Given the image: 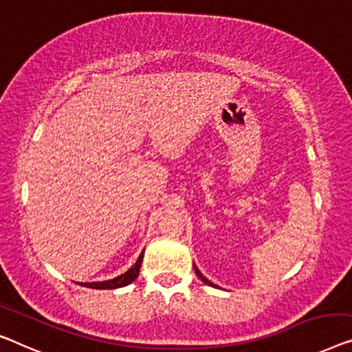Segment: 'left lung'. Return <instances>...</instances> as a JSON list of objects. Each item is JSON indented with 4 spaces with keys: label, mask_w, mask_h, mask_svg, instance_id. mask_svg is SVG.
Listing matches in <instances>:
<instances>
[{
    "label": "left lung",
    "mask_w": 352,
    "mask_h": 352,
    "mask_svg": "<svg viewBox=\"0 0 352 352\" xmlns=\"http://www.w3.org/2000/svg\"><path fill=\"white\" fill-rule=\"evenodd\" d=\"M193 267H195V265H193ZM195 273H197V276H198V278H200L203 283H205V284H208V286H214V284H212L211 281H208V279H206L205 276H203V274L200 273V270H198L197 267H195Z\"/></svg>",
    "instance_id": "8db88e82"
}]
</instances>
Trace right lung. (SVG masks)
<instances>
[{
  "label": "right lung",
  "mask_w": 352,
  "mask_h": 352,
  "mask_svg": "<svg viewBox=\"0 0 352 352\" xmlns=\"http://www.w3.org/2000/svg\"><path fill=\"white\" fill-rule=\"evenodd\" d=\"M142 254L138 257V261L136 263L131 267L129 272H125L124 274H120V276H117L114 279H109V281H101V283H80L82 286L85 287H90V289H117V287H124V286H129L130 283H133L136 278H138L140 274V268H141V262H142Z\"/></svg>",
  "instance_id": "right-lung-1"
}]
</instances>
